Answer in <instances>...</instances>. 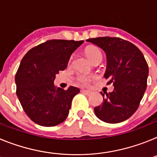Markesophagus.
<instances>
[{
	"instance_id": "obj_1",
	"label": "esophagus",
	"mask_w": 157,
	"mask_h": 157,
	"mask_svg": "<svg viewBox=\"0 0 157 157\" xmlns=\"http://www.w3.org/2000/svg\"><path fill=\"white\" fill-rule=\"evenodd\" d=\"M82 92L83 94H85L88 95V96H90V95L92 94V91H90V90H82Z\"/></svg>"
}]
</instances>
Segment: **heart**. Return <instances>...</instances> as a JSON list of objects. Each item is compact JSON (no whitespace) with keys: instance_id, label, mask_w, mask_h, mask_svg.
<instances>
[{"instance_id":"obj_1","label":"heart","mask_w":157,"mask_h":157,"mask_svg":"<svg viewBox=\"0 0 157 157\" xmlns=\"http://www.w3.org/2000/svg\"><path fill=\"white\" fill-rule=\"evenodd\" d=\"M86 56H88V58L91 60V61H94L97 57L101 56V51L99 50L98 48H95V47H89V48H86ZM72 59H73V57L71 58L70 61H71ZM94 78V75H87V74H79L78 75L77 79L80 83L88 84Z\"/></svg>"}]
</instances>
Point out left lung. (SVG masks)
<instances>
[{
  "mask_svg": "<svg viewBox=\"0 0 157 157\" xmlns=\"http://www.w3.org/2000/svg\"><path fill=\"white\" fill-rule=\"evenodd\" d=\"M101 48L107 58L105 79L113 83V92L101 93L103 103L94 108L95 115L107 123H119L136 112L147 87L148 66L137 47L118 37L86 40Z\"/></svg>",
  "mask_w": 157,
  "mask_h": 157,
  "instance_id": "1",
  "label": "left lung"
}]
</instances>
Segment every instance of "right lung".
Segmentation results:
<instances>
[{"label": "right lung", "mask_w": 157, "mask_h": 157, "mask_svg": "<svg viewBox=\"0 0 157 157\" xmlns=\"http://www.w3.org/2000/svg\"><path fill=\"white\" fill-rule=\"evenodd\" d=\"M84 41L48 40L27 52L17 70V95L28 117L42 126H55L67 117L79 89L67 90L54 85L56 75L67 67L69 59Z\"/></svg>", "instance_id": "obj_1"}]
</instances>
